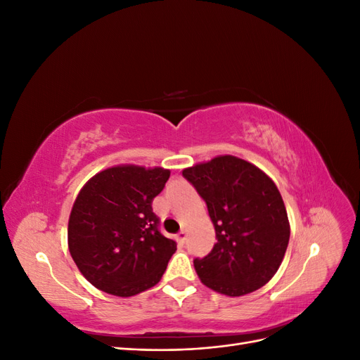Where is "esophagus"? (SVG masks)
Returning <instances> with one entry per match:
<instances>
[{"mask_svg":"<svg viewBox=\"0 0 360 360\" xmlns=\"http://www.w3.org/2000/svg\"><path fill=\"white\" fill-rule=\"evenodd\" d=\"M177 240L180 243H184V240H186V230H181L179 234H177Z\"/></svg>","mask_w":360,"mask_h":360,"instance_id":"obj_1","label":"esophagus"}]
</instances>
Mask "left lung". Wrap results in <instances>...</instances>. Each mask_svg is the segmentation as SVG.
I'll use <instances>...</instances> for the list:
<instances>
[{
  "label": "left lung",
  "instance_id": "8db88e82",
  "mask_svg": "<svg viewBox=\"0 0 360 360\" xmlns=\"http://www.w3.org/2000/svg\"><path fill=\"white\" fill-rule=\"evenodd\" d=\"M207 204L217 242L193 259L205 287L228 297L252 292L274 278L290 240L285 204L275 181L231 155L183 169Z\"/></svg>",
  "mask_w": 360,
  "mask_h": 360
}]
</instances>
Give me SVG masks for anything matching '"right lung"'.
I'll return each mask as SVG.
<instances>
[{
  "mask_svg": "<svg viewBox=\"0 0 360 360\" xmlns=\"http://www.w3.org/2000/svg\"><path fill=\"white\" fill-rule=\"evenodd\" d=\"M169 174L160 167L115 165L84 184L69 216L68 245L91 285L130 297L165 274L177 243L159 233L151 202Z\"/></svg>",
  "mask_w": 360,
  "mask_h": 360,
  "instance_id": "right-lung-1",
  "label": "right lung"
}]
</instances>
